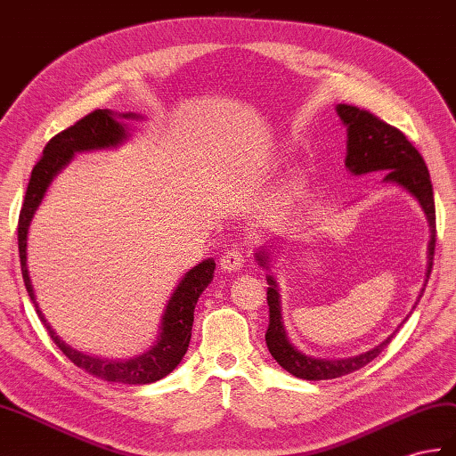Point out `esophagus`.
<instances>
[{"label": "esophagus", "instance_id": "obj_1", "mask_svg": "<svg viewBox=\"0 0 456 456\" xmlns=\"http://www.w3.org/2000/svg\"><path fill=\"white\" fill-rule=\"evenodd\" d=\"M245 256H242V252L239 248H229L227 252H224V256H221L219 264H221V270L225 272H239L245 266Z\"/></svg>", "mask_w": 456, "mask_h": 456}]
</instances>
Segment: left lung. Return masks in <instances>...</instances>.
I'll return each mask as SVG.
<instances>
[{"label":"left lung","instance_id":"obj_1","mask_svg":"<svg viewBox=\"0 0 456 456\" xmlns=\"http://www.w3.org/2000/svg\"><path fill=\"white\" fill-rule=\"evenodd\" d=\"M336 114L340 116L342 124L347 132V147H346V168L352 175H367L375 171H385L383 183L400 186L406 190L410 196L416 198V202L421 206L423 214L429 224V242H428V270H426V283L429 280L431 266H433V254H436V202H433V186L429 171L426 167L418 150L411 145L406 135L393 126L383 122L377 116L367 110H359L357 107H349V104H338ZM273 245L260 247L254 254L258 266L268 270L266 281H268V306H270V324L266 330V346L270 349L272 357L285 369V371L305 379V380H326V379H338L342 375H349L357 371V369L371 363L373 359L383 352V349L393 340L396 330L390 334L387 340L377 344L354 357L346 359H321L303 354L301 349L295 347L285 326L281 321V299H280V288L278 280L272 273L273 268ZM426 289V288H423ZM423 289L418 295V301L421 299ZM416 301V305H418ZM414 305V306H416Z\"/></svg>","mask_w":456,"mask_h":456}]
</instances>
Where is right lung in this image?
Wrapping results in <instances>:
<instances>
[{
	"label": "right lung",
	"instance_id": "obj_1",
	"mask_svg": "<svg viewBox=\"0 0 456 456\" xmlns=\"http://www.w3.org/2000/svg\"><path fill=\"white\" fill-rule=\"evenodd\" d=\"M124 120H142V116L134 112L116 114L109 109L94 110L85 116L79 122H76L71 128L60 132L52 137L46 143L45 151H42L40 161L35 165L30 180L27 186L25 202L20 208L19 216V258H20V272H23L25 288L28 291L30 301L37 306V314L46 326L54 344L61 349L63 355L71 359L77 367L85 371L99 377L102 380H110V383H124V385H150L155 380L167 377L173 369L180 363L184 357L190 336H192V324H194V309L200 299V295L214 280L216 260L208 258L200 262L198 266L188 270L183 280L178 281L175 291L168 299L161 326H159V336L153 346L143 352L142 355H135L130 359H107L83 354L79 349L71 347L56 334L54 328L50 326L46 316L42 314L40 306L37 303V295L33 281L28 276L27 268V237L30 221L35 217V211L38 209L42 198H45L46 190L54 176L61 171L63 167L69 165V161L76 153L83 151H97V150H112V147L122 145L130 137V128Z\"/></svg>",
	"mask_w": 456,
	"mask_h": 456
}]
</instances>
